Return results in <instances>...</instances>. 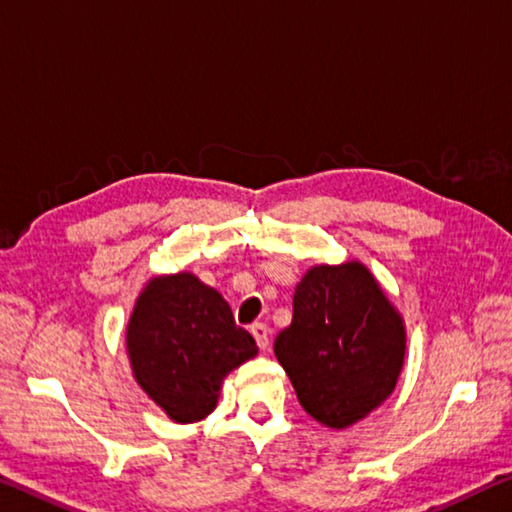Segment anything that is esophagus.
<instances>
[{"label": "esophagus", "mask_w": 512, "mask_h": 512, "mask_svg": "<svg viewBox=\"0 0 512 512\" xmlns=\"http://www.w3.org/2000/svg\"><path fill=\"white\" fill-rule=\"evenodd\" d=\"M250 332H253L257 346L262 348V351H266V348H269V339H271V330L266 328V323H253V326H250Z\"/></svg>", "instance_id": "esophagus-1"}]
</instances>
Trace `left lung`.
<instances>
[{
    "instance_id": "left-lung-1",
    "label": "left lung",
    "mask_w": 512,
    "mask_h": 512,
    "mask_svg": "<svg viewBox=\"0 0 512 512\" xmlns=\"http://www.w3.org/2000/svg\"><path fill=\"white\" fill-rule=\"evenodd\" d=\"M405 346L401 312L376 275L351 259L307 269L273 351L307 415L344 431L389 399Z\"/></svg>"
}]
</instances>
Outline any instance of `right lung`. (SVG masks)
<instances>
[{
    "mask_svg": "<svg viewBox=\"0 0 512 512\" xmlns=\"http://www.w3.org/2000/svg\"><path fill=\"white\" fill-rule=\"evenodd\" d=\"M132 376L175 424L216 408L225 376L255 358L253 335L227 300L191 271L154 275L136 296L125 330Z\"/></svg>",
    "mask_w": 512,
    "mask_h": 512,
    "instance_id": "right-lung-1",
    "label": "right lung"
}]
</instances>
